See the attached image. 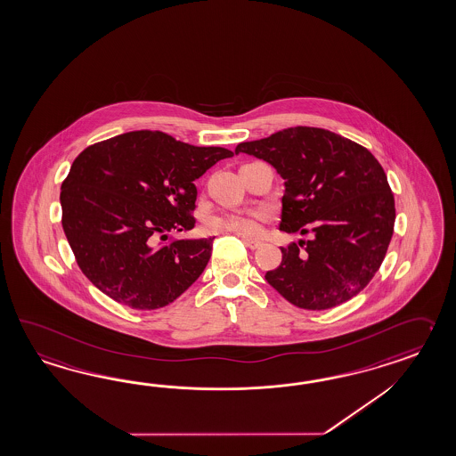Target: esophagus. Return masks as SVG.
<instances>
[{"mask_svg":"<svg viewBox=\"0 0 456 456\" xmlns=\"http://www.w3.org/2000/svg\"><path fill=\"white\" fill-rule=\"evenodd\" d=\"M242 240H244V244L248 247V248H258L260 245H262V242L260 240H256V239H248V237H242Z\"/></svg>","mask_w":456,"mask_h":456,"instance_id":"34e87169","label":"esophagus"}]
</instances>
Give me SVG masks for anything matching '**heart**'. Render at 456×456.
Listing matches in <instances>:
<instances>
[{"label":"heart","mask_w":456,"mask_h":456,"mask_svg":"<svg viewBox=\"0 0 456 456\" xmlns=\"http://www.w3.org/2000/svg\"><path fill=\"white\" fill-rule=\"evenodd\" d=\"M264 216L260 212H223L209 219L208 231L212 233H235L239 237H254L260 231Z\"/></svg>","instance_id":"obj_1"}]
</instances>
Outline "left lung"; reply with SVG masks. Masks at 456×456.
<instances>
[{
  "mask_svg": "<svg viewBox=\"0 0 456 456\" xmlns=\"http://www.w3.org/2000/svg\"><path fill=\"white\" fill-rule=\"evenodd\" d=\"M239 153L267 161L285 179L280 231L313 233L311 240L281 247V264L267 272L268 283L305 310L333 308L366 289L395 223L394 194L372 153L313 126L245 142Z\"/></svg>",
  "mask_w": 456,
  "mask_h": 456,
  "instance_id": "1",
  "label": "left lung"
}]
</instances>
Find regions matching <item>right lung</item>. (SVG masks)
Instances as JSON below:
<instances>
[{"label":"right lung","mask_w":456,"mask_h":456,"mask_svg":"<svg viewBox=\"0 0 456 456\" xmlns=\"http://www.w3.org/2000/svg\"><path fill=\"white\" fill-rule=\"evenodd\" d=\"M231 156L150 130L86 148L61 186L62 227L84 275L134 310L176 300L204 272L214 239L158 237L194 227V181Z\"/></svg>","instance_id":"obj_1"}]
</instances>
